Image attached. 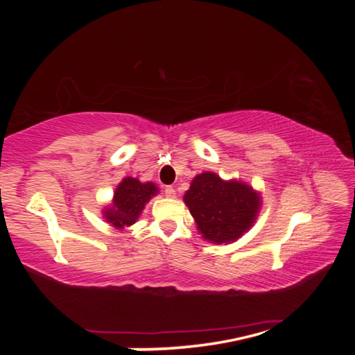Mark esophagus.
Instances as JSON below:
<instances>
[{"instance_id":"1","label":"esophagus","mask_w":355,"mask_h":355,"mask_svg":"<svg viewBox=\"0 0 355 355\" xmlns=\"http://www.w3.org/2000/svg\"><path fill=\"white\" fill-rule=\"evenodd\" d=\"M164 194H166V197H169V199H175L177 191H175V188H173V186H166Z\"/></svg>"}]
</instances>
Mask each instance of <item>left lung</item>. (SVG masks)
Segmentation results:
<instances>
[{
    "mask_svg": "<svg viewBox=\"0 0 355 355\" xmlns=\"http://www.w3.org/2000/svg\"><path fill=\"white\" fill-rule=\"evenodd\" d=\"M183 202L197 232L213 244H230L249 232L260 214L261 194L241 180L207 171L192 178Z\"/></svg>",
    "mask_w": 355,
    "mask_h": 355,
    "instance_id": "1",
    "label": "left lung"
}]
</instances>
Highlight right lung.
Segmentation results:
<instances>
[{"label": "right lung", "mask_w": 355, "mask_h": 355, "mask_svg": "<svg viewBox=\"0 0 355 355\" xmlns=\"http://www.w3.org/2000/svg\"><path fill=\"white\" fill-rule=\"evenodd\" d=\"M158 192V186L152 182L125 177L114 191L112 200L101 209L103 219L117 230H127L136 224L144 208Z\"/></svg>", "instance_id": "obj_1"}]
</instances>
